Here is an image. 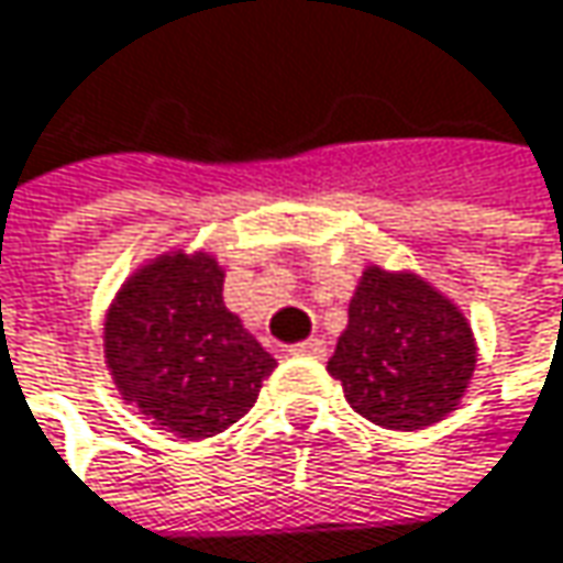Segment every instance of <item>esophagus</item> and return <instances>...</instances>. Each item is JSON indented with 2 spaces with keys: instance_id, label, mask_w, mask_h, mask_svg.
<instances>
[{
  "instance_id": "34e87169",
  "label": "esophagus",
  "mask_w": 563,
  "mask_h": 563,
  "mask_svg": "<svg viewBox=\"0 0 563 563\" xmlns=\"http://www.w3.org/2000/svg\"><path fill=\"white\" fill-rule=\"evenodd\" d=\"M292 353H296V356H318V360H321V356H324V341L309 338V341L296 344V347H292Z\"/></svg>"
}]
</instances>
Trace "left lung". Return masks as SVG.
Listing matches in <instances>:
<instances>
[{"mask_svg": "<svg viewBox=\"0 0 563 563\" xmlns=\"http://www.w3.org/2000/svg\"><path fill=\"white\" fill-rule=\"evenodd\" d=\"M478 363L468 318L411 271L369 264L328 373L356 413L385 430H423L455 411Z\"/></svg>", "mask_w": 563, "mask_h": 563, "instance_id": "left-lung-1", "label": "left lung"}]
</instances>
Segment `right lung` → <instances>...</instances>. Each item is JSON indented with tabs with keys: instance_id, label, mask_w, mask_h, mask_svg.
Instances as JSON below:
<instances>
[{
	"instance_id": "add662e5",
	"label": "right lung",
	"mask_w": 563,
	"mask_h": 563,
	"mask_svg": "<svg viewBox=\"0 0 563 563\" xmlns=\"http://www.w3.org/2000/svg\"><path fill=\"white\" fill-rule=\"evenodd\" d=\"M222 280L213 254L165 251L123 280L104 314V363L120 398L181 440L229 430L277 366L225 309Z\"/></svg>"
}]
</instances>
